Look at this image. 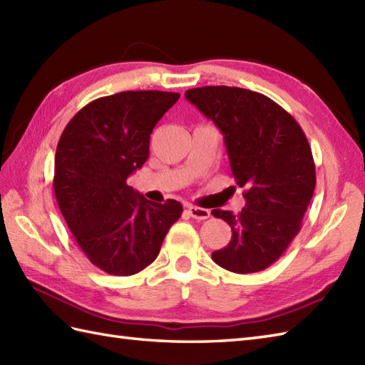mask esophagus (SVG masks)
<instances>
[{
	"label": "esophagus",
	"instance_id": "esophagus-1",
	"mask_svg": "<svg viewBox=\"0 0 365 365\" xmlns=\"http://www.w3.org/2000/svg\"><path fill=\"white\" fill-rule=\"evenodd\" d=\"M189 214L195 218V220H206V218L210 217V210L198 207V206H189Z\"/></svg>",
	"mask_w": 365,
	"mask_h": 365
}]
</instances>
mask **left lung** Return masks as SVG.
Returning <instances> with one entry per match:
<instances>
[{"label":"left lung","mask_w":365,"mask_h":365,"mask_svg":"<svg viewBox=\"0 0 365 365\" xmlns=\"http://www.w3.org/2000/svg\"><path fill=\"white\" fill-rule=\"evenodd\" d=\"M185 98L220 129L234 180L245 187L247 205L237 215L212 210L232 231L230 244L212 253L214 262L234 273L261 272L302 230L315 189L309 143L297 120L262 93L206 86Z\"/></svg>","instance_id":"left-lung-1"}]
</instances>
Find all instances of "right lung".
<instances>
[{
	"mask_svg": "<svg viewBox=\"0 0 365 365\" xmlns=\"http://www.w3.org/2000/svg\"><path fill=\"white\" fill-rule=\"evenodd\" d=\"M180 93L128 91L88 103L63 129L54 158V195L93 265L129 277L158 257L182 205L151 203L126 184L150 155V135Z\"/></svg>",
	"mask_w": 365,
	"mask_h": 365,
	"instance_id": "1",
	"label": "right lung"
}]
</instances>
